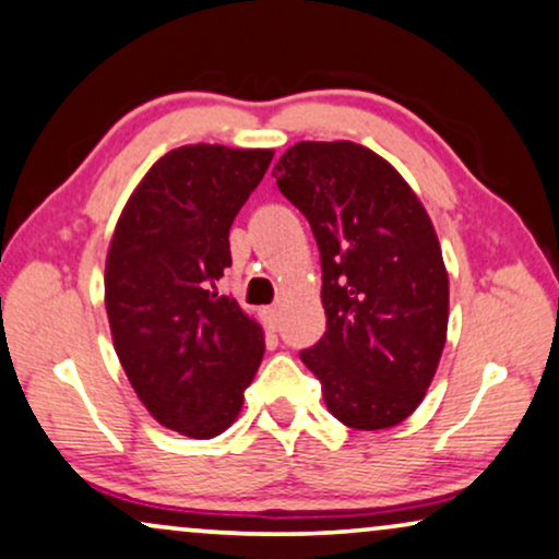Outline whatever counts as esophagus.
I'll return each mask as SVG.
<instances>
[{
    "instance_id": "obj_1",
    "label": "esophagus",
    "mask_w": 559,
    "mask_h": 559,
    "mask_svg": "<svg viewBox=\"0 0 559 559\" xmlns=\"http://www.w3.org/2000/svg\"><path fill=\"white\" fill-rule=\"evenodd\" d=\"M263 322H265L267 330H278L281 309H278V307H267V309H263Z\"/></svg>"
}]
</instances>
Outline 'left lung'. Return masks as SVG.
Instances as JSON below:
<instances>
[{"label": "left lung", "instance_id": "obj_1", "mask_svg": "<svg viewBox=\"0 0 559 559\" xmlns=\"http://www.w3.org/2000/svg\"><path fill=\"white\" fill-rule=\"evenodd\" d=\"M273 176L322 252L326 332L304 349V366L345 427H396L427 396L448 342L435 225L404 176L349 140L296 143Z\"/></svg>", "mask_w": 559, "mask_h": 559}]
</instances>
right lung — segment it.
I'll use <instances>...</instances> for the list:
<instances>
[{"mask_svg": "<svg viewBox=\"0 0 559 559\" xmlns=\"http://www.w3.org/2000/svg\"><path fill=\"white\" fill-rule=\"evenodd\" d=\"M267 147L183 145L143 176L104 267L111 342L138 399L166 429L212 440L240 414L263 360V326L217 281L229 227L263 181Z\"/></svg>", "mask_w": 559, "mask_h": 559, "instance_id": "right-lung-1", "label": "right lung"}]
</instances>
